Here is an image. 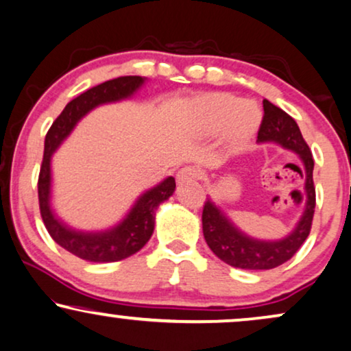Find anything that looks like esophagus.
I'll return each instance as SVG.
<instances>
[{
  "label": "esophagus",
  "instance_id": "34e87169",
  "mask_svg": "<svg viewBox=\"0 0 351 351\" xmlns=\"http://www.w3.org/2000/svg\"><path fill=\"white\" fill-rule=\"evenodd\" d=\"M201 170L196 167H184L181 168L178 171V175H176V181H178V184H184V183H191V181H197L201 178Z\"/></svg>",
  "mask_w": 351,
  "mask_h": 351
}]
</instances>
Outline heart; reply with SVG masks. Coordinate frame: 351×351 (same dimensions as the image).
<instances>
[{
	"instance_id": "heart-1",
	"label": "heart",
	"mask_w": 351,
	"mask_h": 351,
	"mask_svg": "<svg viewBox=\"0 0 351 351\" xmlns=\"http://www.w3.org/2000/svg\"><path fill=\"white\" fill-rule=\"evenodd\" d=\"M261 121V112L256 105L243 104L241 99L228 94H212L197 101L199 130L206 134H215L228 124V143L239 147L254 134Z\"/></svg>"
}]
</instances>
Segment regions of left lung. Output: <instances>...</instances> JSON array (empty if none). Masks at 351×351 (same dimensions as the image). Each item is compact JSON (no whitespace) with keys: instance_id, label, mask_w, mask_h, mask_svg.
Here are the masks:
<instances>
[{"instance_id":"obj_1","label":"left lung","mask_w":351,"mask_h":351,"mask_svg":"<svg viewBox=\"0 0 351 351\" xmlns=\"http://www.w3.org/2000/svg\"><path fill=\"white\" fill-rule=\"evenodd\" d=\"M264 118L257 132V143H275L283 149L291 150L304 165V212L293 232L277 241H264L247 237L215 206L210 199L204 204L202 232L208 247L219 259L228 265L246 270H269L278 267L295 256L311 232L316 189H314L313 170L314 160L308 144L304 143L298 124L282 108L263 101Z\"/></svg>"}]
</instances>
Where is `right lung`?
<instances>
[{"label": "right lung", "mask_w": 351, "mask_h": 351, "mask_svg": "<svg viewBox=\"0 0 351 351\" xmlns=\"http://www.w3.org/2000/svg\"><path fill=\"white\" fill-rule=\"evenodd\" d=\"M144 82L145 77L123 76L88 88L64 106L47 132L38 175L40 214L48 233L58 245L88 263H117L143 250L154 233L155 210L175 193V178L168 176L162 183L141 194L126 217L114 227L104 232H81L68 227L51 208V155L88 112L99 105L130 99Z\"/></svg>", "instance_id": "1"}]
</instances>
